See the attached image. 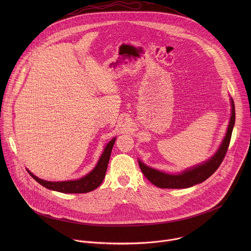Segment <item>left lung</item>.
<instances>
[{"mask_svg": "<svg viewBox=\"0 0 251 251\" xmlns=\"http://www.w3.org/2000/svg\"><path fill=\"white\" fill-rule=\"evenodd\" d=\"M231 105H232V113H231L228 129L226 132V136L224 137L218 151L215 152V155L211 159H209L203 164L195 166L191 169L183 171L182 173H179L177 175H170V174L157 171L149 166H146L139 160L138 163L144 176L151 183H153L154 185L160 188H186V187L193 186L194 184L200 183L208 178H210L217 170L221 162L223 161L225 154L227 152V150L229 148L233 127L235 125V117H236L235 104L232 99H231Z\"/></svg>", "mask_w": 251, "mask_h": 251, "instance_id": "obj_1", "label": "left lung"}]
</instances>
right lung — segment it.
<instances>
[{
	"mask_svg": "<svg viewBox=\"0 0 251 251\" xmlns=\"http://www.w3.org/2000/svg\"><path fill=\"white\" fill-rule=\"evenodd\" d=\"M115 140H116V138H113L106 145L104 151L101 154V156H100L97 166L94 168V170L91 171L88 175H86L85 177H83L81 179L67 180V181H47V180L37 178L29 170H27V171L33 177V179H36L38 183H40L42 186H44L48 189L63 192V193L90 192V191L96 189L97 187H99L105 177L108 162L110 159L112 148L114 146Z\"/></svg>",
	"mask_w": 251,
	"mask_h": 251,
	"instance_id": "add662e5",
	"label": "right lung"
}]
</instances>
